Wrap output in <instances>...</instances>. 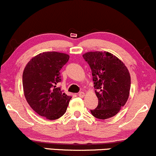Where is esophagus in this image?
<instances>
[{
    "label": "esophagus",
    "instance_id": "esophagus-1",
    "mask_svg": "<svg viewBox=\"0 0 156 156\" xmlns=\"http://www.w3.org/2000/svg\"><path fill=\"white\" fill-rule=\"evenodd\" d=\"M78 96L80 97L83 98V97H84V96H85V93H84V92H80L78 94Z\"/></svg>",
    "mask_w": 156,
    "mask_h": 156
}]
</instances>
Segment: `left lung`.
<instances>
[{"mask_svg":"<svg viewBox=\"0 0 156 156\" xmlns=\"http://www.w3.org/2000/svg\"><path fill=\"white\" fill-rule=\"evenodd\" d=\"M83 58L92 71L98 106L90 110L99 119L116 116L130 95V75L125 63L108 51H89Z\"/></svg>","mask_w":156,"mask_h":156,"instance_id":"obj_1","label":"left lung"}]
</instances>
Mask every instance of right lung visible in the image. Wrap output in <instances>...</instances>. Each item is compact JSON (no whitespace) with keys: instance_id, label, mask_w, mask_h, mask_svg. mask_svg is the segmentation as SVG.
Returning a JSON list of instances; mask_svg holds the SVG:
<instances>
[{"instance_id":"obj_1","label":"right lung","mask_w":156,"mask_h":156,"mask_svg":"<svg viewBox=\"0 0 156 156\" xmlns=\"http://www.w3.org/2000/svg\"><path fill=\"white\" fill-rule=\"evenodd\" d=\"M69 55L46 51L32 57L23 73V88L30 107L40 116L55 120L63 116L71 97L57 87L61 81L59 71L68 62Z\"/></svg>"}]
</instances>
